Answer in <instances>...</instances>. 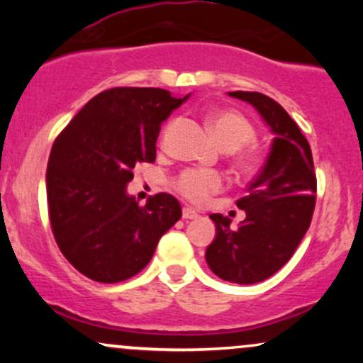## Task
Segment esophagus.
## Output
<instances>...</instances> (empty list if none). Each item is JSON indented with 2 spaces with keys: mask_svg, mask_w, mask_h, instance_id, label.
<instances>
[{
  "mask_svg": "<svg viewBox=\"0 0 363 363\" xmlns=\"http://www.w3.org/2000/svg\"><path fill=\"white\" fill-rule=\"evenodd\" d=\"M198 213H196V211L193 210V208H184V210H182V218L184 220H194V218H198Z\"/></svg>",
  "mask_w": 363,
  "mask_h": 363,
  "instance_id": "esophagus-1",
  "label": "esophagus"
}]
</instances>
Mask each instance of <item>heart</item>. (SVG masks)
I'll list each match as a JSON object with an SVG mask.
<instances>
[{
	"label": "heart",
	"mask_w": 363,
	"mask_h": 363,
	"mask_svg": "<svg viewBox=\"0 0 363 363\" xmlns=\"http://www.w3.org/2000/svg\"><path fill=\"white\" fill-rule=\"evenodd\" d=\"M210 128L216 141L227 152H235L244 145L251 143L256 136L252 124L242 114L234 111L216 112L210 118ZM174 187L182 198L194 205H203L211 194L223 187V177L215 170L187 169L174 181Z\"/></svg>",
	"instance_id": "1"
}]
</instances>
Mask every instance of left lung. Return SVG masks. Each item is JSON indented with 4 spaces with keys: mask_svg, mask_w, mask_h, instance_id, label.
Masks as SVG:
<instances>
[{
    "mask_svg": "<svg viewBox=\"0 0 363 363\" xmlns=\"http://www.w3.org/2000/svg\"><path fill=\"white\" fill-rule=\"evenodd\" d=\"M259 112L273 133L261 172L237 199L245 218L237 228L230 218L213 213L216 235L206 262L225 281L252 285L273 277L289 262L309 228L315 206L314 162L309 141L278 102L259 91H228Z\"/></svg>",
    "mask_w": 363,
    "mask_h": 363,
    "instance_id": "obj_1",
    "label": "left lung"
}]
</instances>
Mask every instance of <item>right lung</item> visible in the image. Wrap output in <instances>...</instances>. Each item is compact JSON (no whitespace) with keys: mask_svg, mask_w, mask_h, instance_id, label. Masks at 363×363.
I'll use <instances>...</instances> for the list:
<instances>
[{"mask_svg":"<svg viewBox=\"0 0 363 363\" xmlns=\"http://www.w3.org/2000/svg\"><path fill=\"white\" fill-rule=\"evenodd\" d=\"M187 97L140 86L101 91L54 141L45 174L52 234L90 280L135 277L182 216L172 194L150 196L140 206L126 187L136 164L155 162L162 123Z\"/></svg>","mask_w":363,"mask_h":363,"instance_id":"obj_1","label":"right lung"}]
</instances>
